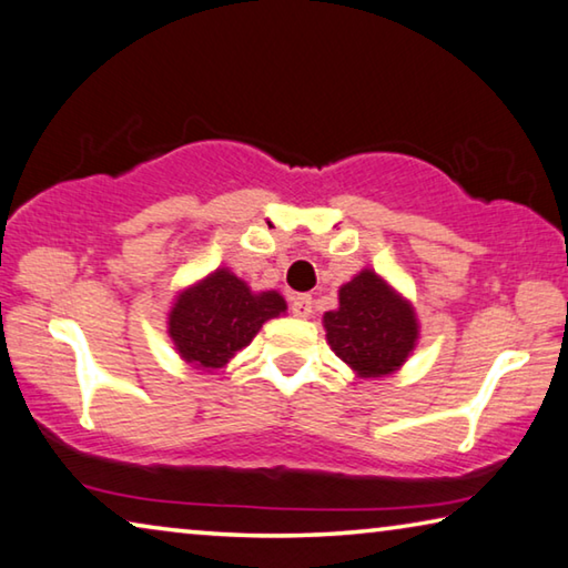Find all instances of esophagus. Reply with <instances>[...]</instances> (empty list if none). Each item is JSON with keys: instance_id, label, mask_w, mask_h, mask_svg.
Segmentation results:
<instances>
[{"instance_id": "34e87169", "label": "esophagus", "mask_w": 568, "mask_h": 568, "mask_svg": "<svg viewBox=\"0 0 568 568\" xmlns=\"http://www.w3.org/2000/svg\"><path fill=\"white\" fill-rule=\"evenodd\" d=\"M292 314H294V317H300V320H307L310 314H312V296L310 294L294 296V300H292Z\"/></svg>"}]
</instances>
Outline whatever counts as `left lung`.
<instances>
[{"label":"left lung","instance_id":"8db88e82","mask_svg":"<svg viewBox=\"0 0 568 568\" xmlns=\"http://www.w3.org/2000/svg\"><path fill=\"white\" fill-rule=\"evenodd\" d=\"M339 307L325 312L327 343L339 361L361 378H383L396 373L412 355L418 339V322L406 302L383 278L363 268L339 286Z\"/></svg>","mask_w":568,"mask_h":568}]
</instances>
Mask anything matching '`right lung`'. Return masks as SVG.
Instances as JSON below:
<instances>
[{
  "mask_svg": "<svg viewBox=\"0 0 568 568\" xmlns=\"http://www.w3.org/2000/svg\"><path fill=\"white\" fill-rule=\"evenodd\" d=\"M282 312L286 302L278 292L254 294L229 268H215L178 294L168 333L182 361L200 371H215L243 351L266 320Z\"/></svg>",
  "mask_w": 568,
  "mask_h": 568,
  "instance_id": "1",
  "label": "right lung"
}]
</instances>
